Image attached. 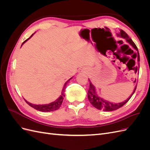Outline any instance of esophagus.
Returning <instances> with one entry per match:
<instances>
[{
    "label": "esophagus",
    "instance_id": "34e87169",
    "mask_svg": "<svg viewBox=\"0 0 150 150\" xmlns=\"http://www.w3.org/2000/svg\"><path fill=\"white\" fill-rule=\"evenodd\" d=\"M84 71H84V69H81V70H80V71H79V72H84Z\"/></svg>",
    "mask_w": 150,
    "mask_h": 150
}]
</instances>
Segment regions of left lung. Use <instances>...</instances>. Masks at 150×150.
<instances>
[{"label":"left lung","instance_id":"left-lung-1","mask_svg":"<svg viewBox=\"0 0 150 150\" xmlns=\"http://www.w3.org/2000/svg\"><path fill=\"white\" fill-rule=\"evenodd\" d=\"M117 35L120 38L126 39L127 42H128L130 45H131V46H132L136 50H137L138 62H139V54L138 52V50L137 46H136L135 44L132 40V39H131L130 38H129L128 35L122 30H120V33L119 34H117ZM137 85L136 86L135 88L134 89L133 93L131 94V96L128 99H127L125 101L121 102L120 103H112L110 101H106V100H105V99L101 98V97H99L97 94L95 87L91 83V82L89 81V88L88 92V99H89V102L91 103V104L94 107L97 108L98 110H103L104 111H115V110H117V109L120 108L122 106H124L125 104L129 100V99L131 98V96H133V94L135 92V90H136V89H137Z\"/></svg>","mask_w":150,"mask_h":150}]
</instances>
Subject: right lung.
I'll list each match as a JSON object with an SVG mask.
<instances>
[{
	"mask_svg": "<svg viewBox=\"0 0 150 150\" xmlns=\"http://www.w3.org/2000/svg\"><path fill=\"white\" fill-rule=\"evenodd\" d=\"M34 35V34H32L30 35V37L29 38H28V39H26L25 41L22 43V46L23 45L27 40H29L32 36H33ZM71 78H70L69 80H68L67 81H69L70 79H71ZM67 81H66V83L64 84V87H63L62 88V93H61V95L59 96V98H58L56 101H54L51 103L49 104H32L30 103H29L25 99H24L25 101L28 103L29 105L31 107H33V108L35 109L36 110H38V111H42V112H50V111H56L57 110H58L59 108L61 106L62 104V103L63 101V99H64V98L65 96L64 95V93H65V87H66V85L67 83Z\"/></svg>",
	"mask_w": 150,
	"mask_h": 150,
	"instance_id": "1",
	"label": "right lung"
}]
</instances>
